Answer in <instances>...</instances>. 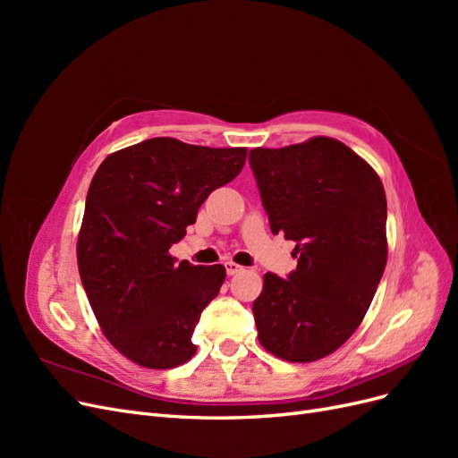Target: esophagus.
<instances>
[{"label": "esophagus", "mask_w": 458, "mask_h": 458, "mask_svg": "<svg viewBox=\"0 0 458 458\" xmlns=\"http://www.w3.org/2000/svg\"><path fill=\"white\" fill-rule=\"evenodd\" d=\"M224 266H225V271H227V275H237L239 271H242V267L239 266V263H234V261H225Z\"/></svg>", "instance_id": "esophagus-1"}]
</instances>
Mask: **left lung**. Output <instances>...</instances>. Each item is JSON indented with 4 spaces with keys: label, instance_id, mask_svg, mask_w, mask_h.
<instances>
[{
    "label": "left lung",
    "instance_id": "obj_1",
    "mask_svg": "<svg viewBox=\"0 0 458 458\" xmlns=\"http://www.w3.org/2000/svg\"><path fill=\"white\" fill-rule=\"evenodd\" d=\"M250 165L273 234L294 241L296 269L263 275L252 311L258 340L290 363H311L348 340L387 259L378 174L332 137L252 148Z\"/></svg>",
    "mask_w": 458,
    "mask_h": 458
}]
</instances>
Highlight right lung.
<instances>
[{
  "instance_id": "1",
  "label": "right lung",
  "mask_w": 458,
  "mask_h": 458,
  "mask_svg": "<svg viewBox=\"0 0 458 458\" xmlns=\"http://www.w3.org/2000/svg\"><path fill=\"white\" fill-rule=\"evenodd\" d=\"M244 147L210 148L155 137L108 155L95 172L78 234V269L106 340L147 369L197 353L191 336L225 267L170 254L208 195L233 182Z\"/></svg>"
}]
</instances>
